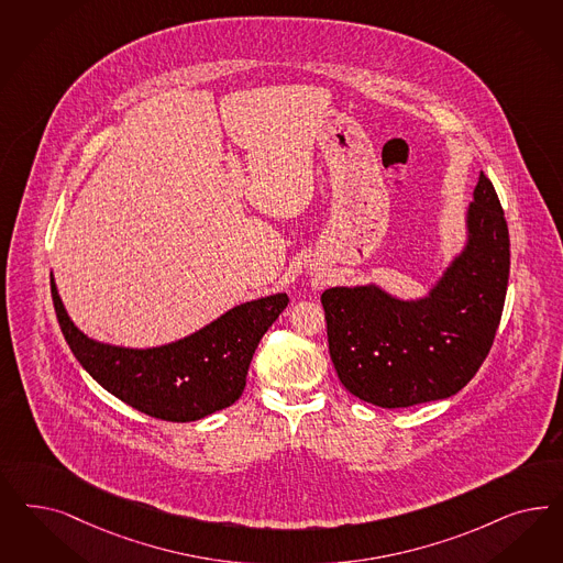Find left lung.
Instances as JSON below:
<instances>
[{
	"mask_svg": "<svg viewBox=\"0 0 563 563\" xmlns=\"http://www.w3.org/2000/svg\"><path fill=\"white\" fill-rule=\"evenodd\" d=\"M472 197L466 246L427 298L377 286L321 294L331 363L356 398L382 408L450 398L485 363L508 291L509 232L483 172Z\"/></svg>",
	"mask_w": 563,
	"mask_h": 563,
	"instance_id": "obj_1",
	"label": "left lung"
}]
</instances>
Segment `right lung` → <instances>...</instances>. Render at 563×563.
Segmentation results:
<instances>
[{
    "mask_svg": "<svg viewBox=\"0 0 563 563\" xmlns=\"http://www.w3.org/2000/svg\"><path fill=\"white\" fill-rule=\"evenodd\" d=\"M52 298L59 329L92 379L139 412L172 422L199 420L232 406L244 391L256 345L288 307V294H273L228 310L174 344L132 350L99 344L74 325L54 277Z\"/></svg>",
    "mask_w": 563,
    "mask_h": 563,
    "instance_id": "add662e5",
    "label": "right lung"
}]
</instances>
